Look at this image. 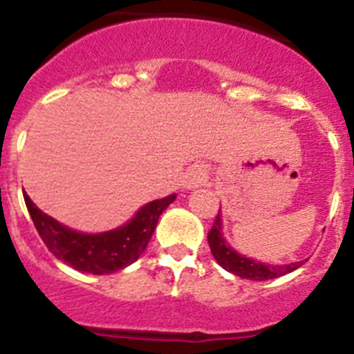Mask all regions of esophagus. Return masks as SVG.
Instances as JSON below:
<instances>
[{"mask_svg":"<svg viewBox=\"0 0 354 354\" xmlns=\"http://www.w3.org/2000/svg\"><path fill=\"white\" fill-rule=\"evenodd\" d=\"M207 179V171L202 165H193V167L187 168L186 171V186L187 187H198L202 186V183Z\"/></svg>","mask_w":354,"mask_h":354,"instance_id":"esophagus-1","label":"esophagus"}]
</instances>
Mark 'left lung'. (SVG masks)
Listing matches in <instances>:
<instances>
[{
	"mask_svg": "<svg viewBox=\"0 0 354 354\" xmlns=\"http://www.w3.org/2000/svg\"><path fill=\"white\" fill-rule=\"evenodd\" d=\"M207 243L209 246H211V253L214 255L216 262H218L223 270H227L228 273L236 274V277L246 278V280H271V278L283 277V274L298 270L299 266H303V261L283 266L262 264V262L253 261V259L245 257V255H239V253H237L236 250L230 248V245H227V241L223 239L220 212L216 214L212 228L209 230Z\"/></svg>",
	"mask_w": 354,
	"mask_h": 354,
	"instance_id": "left-lung-1",
	"label": "left lung"
}]
</instances>
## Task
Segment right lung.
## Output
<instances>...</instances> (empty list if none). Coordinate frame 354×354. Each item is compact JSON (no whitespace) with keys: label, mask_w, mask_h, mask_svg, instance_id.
Wrapping results in <instances>:
<instances>
[{"label":"right lung","mask_w":354,"mask_h":354,"mask_svg":"<svg viewBox=\"0 0 354 354\" xmlns=\"http://www.w3.org/2000/svg\"><path fill=\"white\" fill-rule=\"evenodd\" d=\"M175 200V195L143 205L124 227L102 234H81L53 220L40 211L24 192L28 212L44 245L56 259L83 273L109 274L133 264L145 252L159 216Z\"/></svg>","instance_id":"1"}]
</instances>
